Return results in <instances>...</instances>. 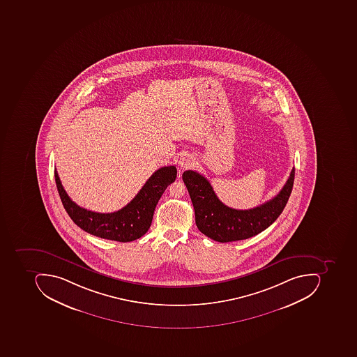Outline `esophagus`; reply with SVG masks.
I'll list each match as a JSON object with an SVG mask.
<instances>
[{"label": "esophagus", "mask_w": 357, "mask_h": 357, "mask_svg": "<svg viewBox=\"0 0 357 357\" xmlns=\"http://www.w3.org/2000/svg\"><path fill=\"white\" fill-rule=\"evenodd\" d=\"M180 169H188L191 168L194 165V158L190 154H184L180 158L179 162H178Z\"/></svg>", "instance_id": "obj_1"}]
</instances>
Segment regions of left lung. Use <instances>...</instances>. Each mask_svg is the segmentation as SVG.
Instances as JSON below:
<instances>
[{
	"instance_id": "1",
	"label": "left lung",
	"mask_w": 357,
	"mask_h": 357,
	"mask_svg": "<svg viewBox=\"0 0 357 357\" xmlns=\"http://www.w3.org/2000/svg\"><path fill=\"white\" fill-rule=\"evenodd\" d=\"M294 178L293 167L284 187L271 201L252 209L237 210L224 205L201 174L193 170L182 174L195 211L196 226L204 235L219 243L243 241L271 226L287 206Z\"/></svg>"
}]
</instances>
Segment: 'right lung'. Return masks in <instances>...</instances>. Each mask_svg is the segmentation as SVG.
<instances>
[{"mask_svg": "<svg viewBox=\"0 0 357 357\" xmlns=\"http://www.w3.org/2000/svg\"><path fill=\"white\" fill-rule=\"evenodd\" d=\"M177 177L175 166H164L152 174L137 195L126 207L112 213H98L80 207L70 199L54 169L56 189L64 209L76 225L86 233L108 241L130 243L145 235L162 194Z\"/></svg>", "mask_w": 357, "mask_h": 357, "instance_id": "add662e5", "label": "right lung"}]
</instances>
